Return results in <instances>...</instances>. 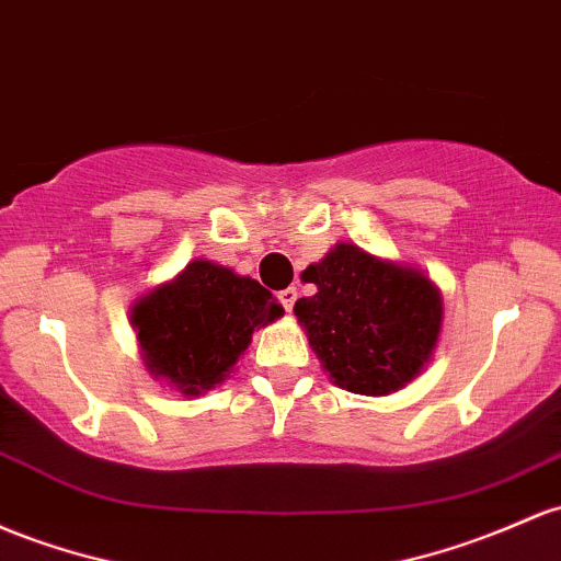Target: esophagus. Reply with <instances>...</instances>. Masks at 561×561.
Listing matches in <instances>:
<instances>
[{
    "mask_svg": "<svg viewBox=\"0 0 561 561\" xmlns=\"http://www.w3.org/2000/svg\"><path fill=\"white\" fill-rule=\"evenodd\" d=\"M276 300H279L287 311H293L295 300H298V290H295V287H287V290H282L279 295H276Z\"/></svg>",
    "mask_w": 561,
    "mask_h": 561,
    "instance_id": "esophagus-1",
    "label": "esophagus"
}]
</instances>
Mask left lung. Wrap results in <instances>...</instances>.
<instances>
[{
    "label": "left lung",
    "mask_w": 561,
    "mask_h": 561,
    "mask_svg": "<svg viewBox=\"0 0 561 561\" xmlns=\"http://www.w3.org/2000/svg\"><path fill=\"white\" fill-rule=\"evenodd\" d=\"M300 279L317 293L293 311L332 383L386 397L426 367L439 341L442 295L421 271L341 242Z\"/></svg>",
    "instance_id": "8db88e82"
}]
</instances>
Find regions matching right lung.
<instances>
[{"instance_id":"obj_1","label":"right lung","mask_w":561,"mask_h":561,"mask_svg":"<svg viewBox=\"0 0 561 561\" xmlns=\"http://www.w3.org/2000/svg\"><path fill=\"white\" fill-rule=\"evenodd\" d=\"M282 313L255 279L196 257L175 279L135 300L130 322L146 370L186 397H199L229 378L255 328Z\"/></svg>"}]
</instances>
